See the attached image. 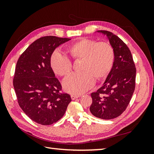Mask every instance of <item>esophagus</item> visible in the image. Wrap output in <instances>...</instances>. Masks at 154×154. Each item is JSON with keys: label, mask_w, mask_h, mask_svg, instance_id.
<instances>
[{"label": "esophagus", "mask_w": 154, "mask_h": 154, "mask_svg": "<svg viewBox=\"0 0 154 154\" xmlns=\"http://www.w3.org/2000/svg\"><path fill=\"white\" fill-rule=\"evenodd\" d=\"M71 97V99H72V100H75V99L78 98V97H80V96H77V95H73V94H72Z\"/></svg>", "instance_id": "34e87169"}]
</instances>
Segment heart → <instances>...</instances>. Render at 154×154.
<instances>
[{
	"instance_id": "1",
	"label": "heart",
	"mask_w": 154,
	"mask_h": 154,
	"mask_svg": "<svg viewBox=\"0 0 154 154\" xmlns=\"http://www.w3.org/2000/svg\"><path fill=\"white\" fill-rule=\"evenodd\" d=\"M69 52L74 60H83L82 72L70 74L63 82L64 89L73 94H80L94 86L95 77L101 80L109 75L115 60V51L109 42L83 38L70 46ZM51 67L60 76H67L72 64L67 55L56 51L50 59Z\"/></svg>"
}]
</instances>
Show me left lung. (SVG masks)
Segmentation results:
<instances>
[{"label":"left lung","mask_w":154,"mask_h":154,"mask_svg":"<svg viewBox=\"0 0 154 154\" xmlns=\"http://www.w3.org/2000/svg\"><path fill=\"white\" fill-rule=\"evenodd\" d=\"M106 35L115 51L112 69L103 85L91 93V114L103 119L118 117L127 109L136 87V69L131 52L122 40L108 31H97Z\"/></svg>","instance_id":"1"}]
</instances>
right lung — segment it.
Here are the masks:
<instances>
[{
    "instance_id": "1",
    "label": "right lung",
    "mask_w": 154,
    "mask_h": 154,
    "mask_svg": "<svg viewBox=\"0 0 154 154\" xmlns=\"http://www.w3.org/2000/svg\"><path fill=\"white\" fill-rule=\"evenodd\" d=\"M71 40L54 36L41 37L18 58L13 78L18 103L33 122L52 125L66 112L71 97L62 92V85L51 67L54 49Z\"/></svg>"
}]
</instances>
